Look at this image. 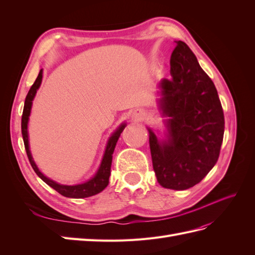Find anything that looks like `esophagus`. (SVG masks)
<instances>
[{
    "label": "esophagus",
    "instance_id": "34e87169",
    "mask_svg": "<svg viewBox=\"0 0 255 255\" xmlns=\"http://www.w3.org/2000/svg\"><path fill=\"white\" fill-rule=\"evenodd\" d=\"M145 117V113L143 112V111H135V113H134V118L136 119V120H141V119H143Z\"/></svg>",
    "mask_w": 255,
    "mask_h": 255
}]
</instances>
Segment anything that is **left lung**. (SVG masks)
Instances as JSON below:
<instances>
[{
	"label": "left lung",
	"instance_id": "1",
	"mask_svg": "<svg viewBox=\"0 0 255 255\" xmlns=\"http://www.w3.org/2000/svg\"><path fill=\"white\" fill-rule=\"evenodd\" d=\"M171 79L161 80L159 110L167 116V139L149 130L153 169L169 189H188L217 163L225 116L213 81L188 45L176 41L170 58Z\"/></svg>",
	"mask_w": 255,
	"mask_h": 255
}]
</instances>
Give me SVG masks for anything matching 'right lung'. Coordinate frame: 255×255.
<instances>
[{"label": "right lung", "mask_w": 255, "mask_h": 255, "mask_svg": "<svg viewBox=\"0 0 255 255\" xmlns=\"http://www.w3.org/2000/svg\"><path fill=\"white\" fill-rule=\"evenodd\" d=\"M42 81V69L40 70L39 74H38L37 79L35 83L32 85L30 87L28 94L25 98V102H24V109H23V114H22V120H21V129H22V137H23V141H24V146L26 150V154L30 165H32L34 171L36 174L40 177V179L47 183L49 186H51L53 189H55L57 192H59L60 195H63L64 197L67 198H74V199H81V198H88L91 196H95L99 192H101L107 185H109L110 181V175H111V167H112V160H113V153L115 150L116 143H117L119 137L122 133V130L125 129L127 127L126 123H122V125L115 130V132L112 134L110 137L109 141H107L106 144V149L104 152V155L101 161V165L99 167V170L97 171L96 175L87 182L78 184V185H61L56 182H54L53 180H50L49 177L43 175L38 167L36 166L35 161L33 160L32 154H30L29 151V145H28V134H27V122H28V117L30 114V109H32V103L33 100L35 98L36 92L38 88L40 87V84Z\"/></svg>", "instance_id": "obj_1"}]
</instances>
